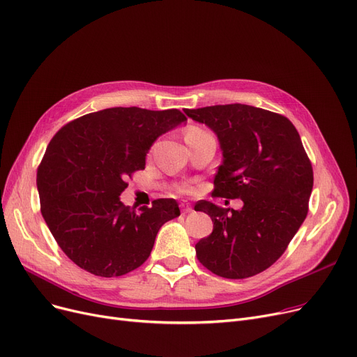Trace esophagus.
<instances>
[{"instance_id":"1","label":"esophagus","mask_w":357,"mask_h":357,"mask_svg":"<svg viewBox=\"0 0 357 357\" xmlns=\"http://www.w3.org/2000/svg\"><path fill=\"white\" fill-rule=\"evenodd\" d=\"M181 210H182L183 214L185 213H191L192 207H191V204L188 203V201H182V203H181Z\"/></svg>"}]
</instances>
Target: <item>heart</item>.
I'll use <instances>...</instances> for the list:
<instances>
[{"label": "heart", "mask_w": 357, "mask_h": 357, "mask_svg": "<svg viewBox=\"0 0 357 357\" xmlns=\"http://www.w3.org/2000/svg\"><path fill=\"white\" fill-rule=\"evenodd\" d=\"M204 131L201 130V128H198V127H191L188 131H187V134H185V137H190V135H197V134H203Z\"/></svg>", "instance_id": "b5f03b06"}]
</instances>
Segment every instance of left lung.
<instances>
[{"label":"left lung","instance_id":"left-lung-1","mask_svg":"<svg viewBox=\"0 0 357 357\" xmlns=\"http://www.w3.org/2000/svg\"><path fill=\"white\" fill-rule=\"evenodd\" d=\"M210 127L220 142L223 163L214 197L241 198V210L198 201L213 231L195 245L197 258L225 278H246L283 255L307 214L314 170L298 130L283 115L250 105H215L183 111Z\"/></svg>","mask_w":357,"mask_h":357}]
</instances>
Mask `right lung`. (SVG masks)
Here are the masks:
<instances>
[{
	"label": "right lung",
	"mask_w": 357,
	"mask_h": 357,
	"mask_svg": "<svg viewBox=\"0 0 357 357\" xmlns=\"http://www.w3.org/2000/svg\"><path fill=\"white\" fill-rule=\"evenodd\" d=\"M187 121L179 109L109 107L77 118L50 142L38 167L40 211L64 254L99 277H118L150 257L163 223L181 214L174 198L135 211L119 195L146 166L151 144Z\"/></svg>",
	"instance_id": "obj_1"
}]
</instances>
